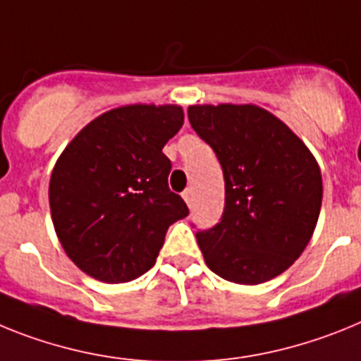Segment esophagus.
I'll list each match as a JSON object with an SVG mask.
<instances>
[{"mask_svg": "<svg viewBox=\"0 0 361 361\" xmlns=\"http://www.w3.org/2000/svg\"><path fill=\"white\" fill-rule=\"evenodd\" d=\"M181 196H183V200L187 202V205H190V203H192V196H194L192 187H187V189L183 190V194H181Z\"/></svg>", "mask_w": 361, "mask_h": 361, "instance_id": "obj_1", "label": "esophagus"}]
</instances>
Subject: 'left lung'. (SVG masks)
Listing matches in <instances>:
<instances>
[{"label": "left lung", "mask_w": 361, "mask_h": 361, "mask_svg": "<svg viewBox=\"0 0 361 361\" xmlns=\"http://www.w3.org/2000/svg\"><path fill=\"white\" fill-rule=\"evenodd\" d=\"M187 112L225 180L219 224L196 233L207 267L241 285L281 274L302 255L318 221L324 187L314 156L259 106L194 105Z\"/></svg>", "instance_id": "left-lung-1"}]
</instances>
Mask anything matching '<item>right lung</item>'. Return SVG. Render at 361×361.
I'll return each instance as SVG.
<instances>
[{
	"label": "right lung",
	"instance_id": "obj_1",
	"mask_svg": "<svg viewBox=\"0 0 361 361\" xmlns=\"http://www.w3.org/2000/svg\"><path fill=\"white\" fill-rule=\"evenodd\" d=\"M183 125L178 105H128L90 121L56 161L49 202L68 258L105 283L156 263L167 228L189 214L169 189L163 147Z\"/></svg>",
	"mask_w": 361,
	"mask_h": 361
}]
</instances>
